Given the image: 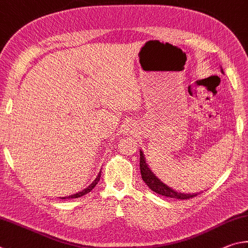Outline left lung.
I'll use <instances>...</instances> for the list:
<instances>
[{"instance_id": "8db88e82", "label": "left lung", "mask_w": 248, "mask_h": 248, "mask_svg": "<svg viewBox=\"0 0 248 248\" xmlns=\"http://www.w3.org/2000/svg\"><path fill=\"white\" fill-rule=\"evenodd\" d=\"M221 72L223 73V69H221ZM140 173H141V179L144 180L145 183L148 185V187L153 190V192L157 193L159 195H162V196L170 197V198H176V199H189L195 196H197L199 193L195 194H184V193H177L176 190L172 189L169 187L164 183H162L157 176L154 174V172L150 170L148 164L146 162L145 155L140 150Z\"/></svg>"}]
</instances>
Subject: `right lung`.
I'll list each match as a JSON object with an SVG mask.
<instances>
[{"instance_id": "obj_1", "label": "right lung", "mask_w": 248, "mask_h": 248, "mask_svg": "<svg viewBox=\"0 0 248 248\" xmlns=\"http://www.w3.org/2000/svg\"><path fill=\"white\" fill-rule=\"evenodd\" d=\"M100 176H101V172H99V174H98V176L95 177V180L93 182V183H91L88 187L87 188H85V189H82L81 192H79V193H77V194H74V195H71V196H68V197H62V199H65V198H78V197H81V196H84V195H86V194H88L91 189H93L95 185L98 184V182H99V180H100Z\"/></svg>"}]
</instances>
